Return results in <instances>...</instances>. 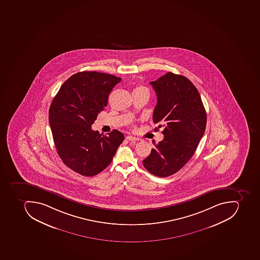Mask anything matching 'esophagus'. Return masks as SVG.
Returning a JSON list of instances; mask_svg holds the SVG:
<instances>
[{
	"instance_id": "obj_1",
	"label": "esophagus",
	"mask_w": 260,
	"mask_h": 260,
	"mask_svg": "<svg viewBox=\"0 0 260 260\" xmlns=\"http://www.w3.org/2000/svg\"><path fill=\"white\" fill-rule=\"evenodd\" d=\"M126 139L128 141H139V140H140V139H139V138H136V137L131 136V135H128V136H126Z\"/></svg>"
}]
</instances>
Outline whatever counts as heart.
I'll return each mask as SVG.
<instances>
[{
  "instance_id": "b5f03b06",
  "label": "heart",
  "mask_w": 260,
  "mask_h": 260,
  "mask_svg": "<svg viewBox=\"0 0 260 260\" xmlns=\"http://www.w3.org/2000/svg\"><path fill=\"white\" fill-rule=\"evenodd\" d=\"M147 92V94H149L148 89H147L146 87L142 86V85H139V86L135 87V89H134L133 92Z\"/></svg>"
}]
</instances>
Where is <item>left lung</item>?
<instances>
[{"label":"left lung","mask_w":260,"mask_h":260,"mask_svg":"<svg viewBox=\"0 0 260 260\" xmlns=\"http://www.w3.org/2000/svg\"><path fill=\"white\" fill-rule=\"evenodd\" d=\"M157 105L153 121L164 127V139L154 145L143 166L158 177L172 176L193 155L205 133L207 115L201 95L185 76L168 73L151 81Z\"/></svg>","instance_id":"left-lung-1"}]
</instances>
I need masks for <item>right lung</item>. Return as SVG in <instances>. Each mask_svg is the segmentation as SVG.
<instances>
[{
	"label": "right lung",
	"instance_id": "right-lung-1",
	"mask_svg": "<svg viewBox=\"0 0 260 260\" xmlns=\"http://www.w3.org/2000/svg\"><path fill=\"white\" fill-rule=\"evenodd\" d=\"M121 80L106 73L80 72L62 84L51 102L49 122L57 153L80 175L93 176L106 169L123 142L117 129L104 135L91 128Z\"/></svg>",
	"mask_w": 260,
	"mask_h": 260
}]
</instances>
